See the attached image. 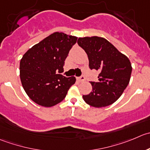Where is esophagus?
Instances as JSON below:
<instances>
[{
	"instance_id": "obj_1",
	"label": "esophagus",
	"mask_w": 150,
	"mask_h": 150,
	"mask_svg": "<svg viewBox=\"0 0 150 150\" xmlns=\"http://www.w3.org/2000/svg\"><path fill=\"white\" fill-rule=\"evenodd\" d=\"M84 80H85V77H84V76H81L80 77H79L78 78V81H79V82H81V81H84Z\"/></svg>"
}]
</instances>
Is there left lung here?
Listing matches in <instances>:
<instances>
[{"instance_id": "1", "label": "left lung", "mask_w": 150, "mask_h": 150, "mask_svg": "<svg viewBox=\"0 0 150 150\" xmlns=\"http://www.w3.org/2000/svg\"><path fill=\"white\" fill-rule=\"evenodd\" d=\"M79 46L88 56L89 67L99 71L98 81H90L91 93L83 96L84 101L100 108L115 103L130 81L132 67L129 59L109 41L101 37L79 38Z\"/></svg>"}]
</instances>
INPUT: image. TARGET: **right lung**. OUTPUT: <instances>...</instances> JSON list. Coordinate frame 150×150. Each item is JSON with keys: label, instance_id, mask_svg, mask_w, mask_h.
Returning a JSON list of instances; mask_svg holds the SVG:
<instances>
[{"label": "right lung", "instance_id": "1", "mask_svg": "<svg viewBox=\"0 0 150 150\" xmlns=\"http://www.w3.org/2000/svg\"><path fill=\"white\" fill-rule=\"evenodd\" d=\"M76 40V36L54 33L23 55L20 60V79L25 93L37 104L45 107L57 104L75 83L74 76L66 77L60 74L63 72L65 60Z\"/></svg>", "mask_w": 150, "mask_h": 150}]
</instances>
